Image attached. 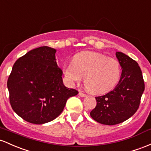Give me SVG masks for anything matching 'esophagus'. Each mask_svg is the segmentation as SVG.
Segmentation results:
<instances>
[{"label": "esophagus", "instance_id": "obj_1", "mask_svg": "<svg viewBox=\"0 0 151 151\" xmlns=\"http://www.w3.org/2000/svg\"><path fill=\"white\" fill-rule=\"evenodd\" d=\"M78 95H79V96H81V97H83V98L86 97V96H87V95L85 94V93H82V92H79Z\"/></svg>", "mask_w": 151, "mask_h": 151}]
</instances>
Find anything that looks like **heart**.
I'll use <instances>...</instances> for the list:
<instances>
[{
	"mask_svg": "<svg viewBox=\"0 0 151 151\" xmlns=\"http://www.w3.org/2000/svg\"><path fill=\"white\" fill-rule=\"evenodd\" d=\"M64 74L72 83L84 78L86 88L93 93L112 90L121 78V67L118 60L94 52L76 55L71 63L64 67Z\"/></svg>",
	"mask_w": 151,
	"mask_h": 151,
	"instance_id": "b5f03b06",
	"label": "heart"
}]
</instances>
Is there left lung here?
<instances>
[{
  "instance_id": "obj_1",
  "label": "left lung",
  "mask_w": 151,
  "mask_h": 151,
  "mask_svg": "<svg viewBox=\"0 0 151 151\" xmlns=\"http://www.w3.org/2000/svg\"><path fill=\"white\" fill-rule=\"evenodd\" d=\"M116 55L123 69L119 82L111 92L96 97L97 105L90 113L98 123L108 126L123 123L133 116L145 90L138 63L121 52H116Z\"/></svg>"
}]
</instances>
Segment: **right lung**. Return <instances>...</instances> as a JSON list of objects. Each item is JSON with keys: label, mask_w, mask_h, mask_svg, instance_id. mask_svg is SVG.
Wrapping results in <instances>:
<instances>
[{"label": "right lung", "mask_w": 151, "mask_h": 151, "mask_svg": "<svg viewBox=\"0 0 151 151\" xmlns=\"http://www.w3.org/2000/svg\"><path fill=\"white\" fill-rule=\"evenodd\" d=\"M55 53L48 46L30 50L16 60L8 77L11 107L30 123L53 121L63 111L67 100L78 93L63 85Z\"/></svg>", "instance_id": "right-lung-1"}]
</instances>
